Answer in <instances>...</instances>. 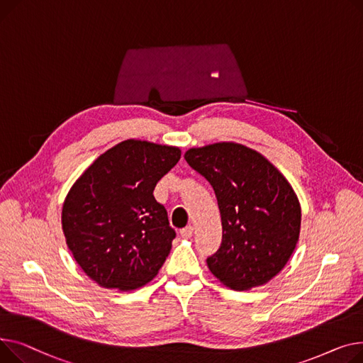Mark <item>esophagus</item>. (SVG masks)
Instances as JSON below:
<instances>
[{"label":"esophagus","instance_id":"1","mask_svg":"<svg viewBox=\"0 0 363 363\" xmlns=\"http://www.w3.org/2000/svg\"><path fill=\"white\" fill-rule=\"evenodd\" d=\"M180 236H182L183 239H190L191 236H194V227L187 225V227L182 228V230H180Z\"/></svg>","mask_w":363,"mask_h":363}]
</instances>
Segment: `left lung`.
<instances>
[{"label":"left lung","instance_id":"1","mask_svg":"<svg viewBox=\"0 0 363 363\" xmlns=\"http://www.w3.org/2000/svg\"><path fill=\"white\" fill-rule=\"evenodd\" d=\"M187 164L216 191L223 224L209 271L233 290L267 284L299 240L302 209L291 184L262 154L236 142L190 147Z\"/></svg>","mask_w":363,"mask_h":363}]
</instances>
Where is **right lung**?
Returning a JSON list of instances; mask_svg holds the SVG:
<instances>
[{
	"label": "right lung",
	"mask_w": 363,
	"mask_h": 363,
	"mask_svg": "<svg viewBox=\"0 0 363 363\" xmlns=\"http://www.w3.org/2000/svg\"><path fill=\"white\" fill-rule=\"evenodd\" d=\"M180 157L177 146L127 139L99 155L69 190L61 211L64 238L101 287L139 289L165 262L176 231L154 189Z\"/></svg>",
	"instance_id": "add662e5"
}]
</instances>
